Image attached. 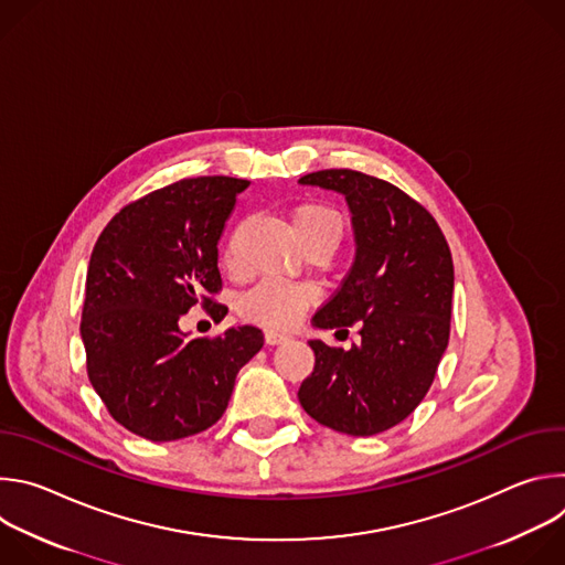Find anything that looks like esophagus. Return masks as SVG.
<instances>
[{
    "mask_svg": "<svg viewBox=\"0 0 565 565\" xmlns=\"http://www.w3.org/2000/svg\"><path fill=\"white\" fill-rule=\"evenodd\" d=\"M290 338L286 335V333H279V331H266V344H270V347H275V344H284V342H288Z\"/></svg>",
    "mask_w": 565,
    "mask_h": 565,
    "instance_id": "esophagus-1",
    "label": "esophagus"
}]
</instances>
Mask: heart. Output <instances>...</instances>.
<instances>
[{
  "instance_id": "1",
  "label": "heart",
  "mask_w": 565,
  "mask_h": 565,
  "mask_svg": "<svg viewBox=\"0 0 565 565\" xmlns=\"http://www.w3.org/2000/svg\"><path fill=\"white\" fill-rule=\"evenodd\" d=\"M292 225L299 241L312 236H327L333 238L335 246L344 232L342 214L327 205L308 201L292 210ZM244 225H236L221 253V264L225 270L236 273L241 268V253H238V238ZM317 299V290L312 284L303 281H286V279H264L255 288L238 299V315L253 321V324L266 329H290L295 327L303 310Z\"/></svg>"
}]
</instances>
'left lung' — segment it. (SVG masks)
<instances>
[{"instance_id":"8db88e82","label":"left lung","mask_w":565,"mask_h":565,"mask_svg":"<svg viewBox=\"0 0 565 565\" xmlns=\"http://www.w3.org/2000/svg\"><path fill=\"white\" fill-rule=\"evenodd\" d=\"M344 194L355 262L312 327L360 324L349 351L310 340L315 369L299 386L303 412L349 436H375L405 420L427 395L449 342L454 262L436 218L395 185L355 172L299 179ZM349 333V331H347Z\"/></svg>"}]
</instances>
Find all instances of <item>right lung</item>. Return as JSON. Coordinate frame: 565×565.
<instances>
[{
	"label": "right lung",
	"instance_id": "obj_1",
	"mask_svg": "<svg viewBox=\"0 0 565 565\" xmlns=\"http://www.w3.org/2000/svg\"><path fill=\"white\" fill-rule=\"evenodd\" d=\"M250 183L199 177L125 205L98 236L79 335L92 386L107 412L151 443L188 438L227 409L238 369L264 347L257 327L190 340L179 319L203 303L214 321L218 238L236 194Z\"/></svg>",
	"mask_w": 565,
	"mask_h": 565
}]
</instances>
